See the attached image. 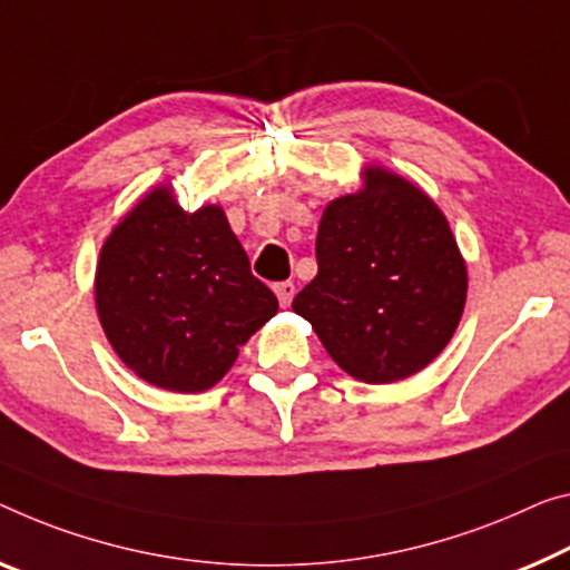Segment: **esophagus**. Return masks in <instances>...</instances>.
Listing matches in <instances>:
<instances>
[{
	"label": "esophagus",
	"instance_id": "obj_1",
	"mask_svg": "<svg viewBox=\"0 0 570 570\" xmlns=\"http://www.w3.org/2000/svg\"><path fill=\"white\" fill-rule=\"evenodd\" d=\"M295 283L293 279H285V283H277L275 285V293H277V301H279V305H291L293 303V297H295Z\"/></svg>",
	"mask_w": 570,
	"mask_h": 570
}]
</instances>
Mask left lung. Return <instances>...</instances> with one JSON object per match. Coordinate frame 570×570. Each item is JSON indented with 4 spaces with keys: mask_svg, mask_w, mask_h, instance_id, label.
I'll return each mask as SVG.
<instances>
[{
    "mask_svg": "<svg viewBox=\"0 0 570 570\" xmlns=\"http://www.w3.org/2000/svg\"><path fill=\"white\" fill-rule=\"evenodd\" d=\"M315 275L293 311L356 380L387 384L443 352L466 303V267L445 216L400 175L331 200L315 236Z\"/></svg>",
    "mask_w": 570,
    "mask_h": 570,
    "instance_id": "8db88e82",
    "label": "left lung"
}]
</instances>
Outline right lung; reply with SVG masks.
<instances>
[{
    "instance_id": "add662e5",
    "label": "right lung",
    "mask_w": 570,
    "mask_h": 570,
    "mask_svg": "<svg viewBox=\"0 0 570 570\" xmlns=\"http://www.w3.org/2000/svg\"><path fill=\"white\" fill-rule=\"evenodd\" d=\"M96 308L114 352L170 392L214 387L239 346L277 313L222 208L186 214L157 188L104 244Z\"/></svg>"
}]
</instances>
